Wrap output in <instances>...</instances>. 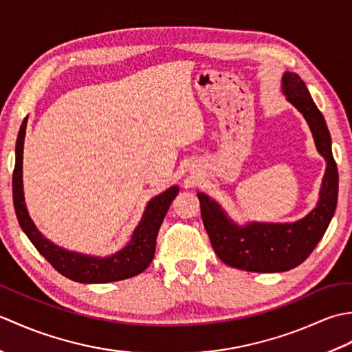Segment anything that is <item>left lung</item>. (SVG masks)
<instances>
[{"label":"left lung","mask_w":352,"mask_h":352,"mask_svg":"<svg viewBox=\"0 0 352 352\" xmlns=\"http://www.w3.org/2000/svg\"><path fill=\"white\" fill-rule=\"evenodd\" d=\"M283 92L307 119L318 151L327 159L316 208L294 223H251L241 228L227 219L214 201L198 193L201 218L214 252L226 265L250 272H284L300 266L325 234L338 206L339 172L325 119L300 76L284 74Z\"/></svg>","instance_id":"left-lung-1"}]
</instances>
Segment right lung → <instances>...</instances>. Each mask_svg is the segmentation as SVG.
Instances as JSON below:
<instances>
[{
	"mask_svg": "<svg viewBox=\"0 0 352 352\" xmlns=\"http://www.w3.org/2000/svg\"><path fill=\"white\" fill-rule=\"evenodd\" d=\"M27 119L28 118L22 121L16 140V162H14L12 188L13 206L19 226L36 246V250L50 261V265L57 272L65 275L66 278L78 283L121 281L144 272L154 258L155 239L172 199L177 197V186H172L162 195L149 201L144 218H142L138 228L134 230L131 242L122 251L116 252L115 256L107 258H94L58 248V246L48 242L47 239H43L37 231L33 221L30 219L24 203V192H22V149H24Z\"/></svg>",
	"mask_w": 352,
	"mask_h": 352,
	"instance_id": "right-lung-1",
	"label": "right lung"
}]
</instances>
